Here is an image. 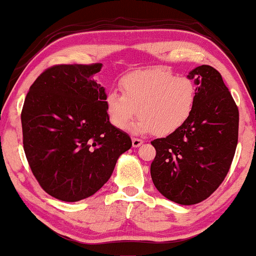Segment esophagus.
Listing matches in <instances>:
<instances>
[{"instance_id":"obj_1","label":"esophagus","mask_w":256,"mask_h":256,"mask_svg":"<svg viewBox=\"0 0 256 256\" xmlns=\"http://www.w3.org/2000/svg\"><path fill=\"white\" fill-rule=\"evenodd\" d=\"M144 142L142 139L140 138H132V145L133 147H139Z\"/></svg>"}]
</instances>
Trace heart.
I'll return each mask as SVG.
<instances>
[{"mask_svg": "<svg viewBox=\"0 0 256 256\" xmlns=\"http://www.w3.org/2000/svg\"><path fill=\"white\" fill-rule=\"evenodd\" d=\"M122 92H108L106 108L111 124L128 128L136 114L134 131L168 136L188 120L196 102V86L186 75L153 70L128 75Z\"/></svg>", "mask_w": 256, "mask_h": 256, "instance_id": "b5f03b06", "label": "heart"}]
</instances>
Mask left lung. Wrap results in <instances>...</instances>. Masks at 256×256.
<instances>
[{
  "mask_svg": "<svg viewBox=\"0 0 256 256\" xmlns=\"http://www.w3.org/2000/svg\"><path fill=\"white\" fill-rule=\"evenodd\" d=\"M188 76L196 102L188 120L175 132L150 142L156 150L150 176L166 198L192 205L222 184L234 158L239 110L220 73L202 64Z\"/></svg>",
  "mask_w": 256,
  "mask_h": 256,
  "instance_id": "1",
  "label": "left lung"
}]
</instances>
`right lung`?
I'll use <instances>...</instances> for the list:
<instances>
[{"instance_id":"obj_1","label":"right lung","mask_w":256,"mask_h":256,"mask_svg":"<svg viewBox=\"0 0 256 256\" xmlns=\"http://www.w3.org/2000/svg\"><path fill=\"white\" fill-rule=\"evenodd\" d=\"M102 64H56L32 84L20 114L23 147L39 186L64 202L102 188L131 138L111 125L104 88L94 81Z\"/></svg>"}]
</instances>
